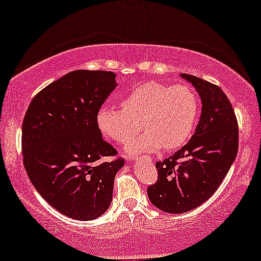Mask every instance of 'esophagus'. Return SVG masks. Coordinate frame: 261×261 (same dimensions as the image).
<instances>
[{
  "label": "esophagus",
  "mask_w": 261,
  "mask_h": 261,
  "mask_svg": "<svg viewBox=\"0 0 261 261\" xmlns=\"http://www.w3.org/2000/svg\"><path fill=\"white\" fill-rule=\"evenodd\" d=\"M134 158H135V157H130V158H128V160H134Z\"/></svg>",
  "instance_id": "esophagus-1"
}]
</instances>
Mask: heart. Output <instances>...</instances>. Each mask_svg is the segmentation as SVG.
Instances as JSON below:
<instances>
[{"label": "heart", "mask_w": 261, "mask_h": 261, "mask_svg": "<svg viewBox=\"0 0 261 261\" xmlns=\"http://www.w3.org/2000/svg\"><path fill=\"white\" fill-rule=\"evenodd\" d=\"M122 109L101 106L97 112V126L107 139L127 143L126 153L178 149L188 142L199 118V100L191 87L169 86L158 81L142 83L122 101Z\"/></svg>", "instance_id": "heart-1"}]
</instances>
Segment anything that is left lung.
<instances>
[{"instance_id":"left-lung-1","label":"left lung","mask_w":261,"mask_h":261,"mask_svg":"<svg viewBox=\"0 0 261 261\" xmlns=\"http://www.w3.org/2000/svg\"><path fill=\"white\" fill-rule=\"evenodd\" d=\"M180 77L199 93L202 109L190 141L155 163L158 180L147 194L155 207L168 214L190 211L214 195L238 152V124L222 89L193 74Z\"/></svg>"}]
</instances>
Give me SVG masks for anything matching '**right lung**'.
<instances>
[{
	"label": "right lung",
	"mask_w": 261,
	"mask_h": 261,
	"mask_svg": "<svg viewBox=\"0 0 261 261\" xmlns=\"http://www.w3.org/2000/svg\"><path fill=\"white\" fill-rule=\"evenodd\" d=\"M116 74L77 70L33 98L22 126L23 163L44 200L65 216L98 218L113 199L122 158L101 139L97 112L115 87Z\"/></svg>",
	"instance_id": "1"
}]
</instances>
